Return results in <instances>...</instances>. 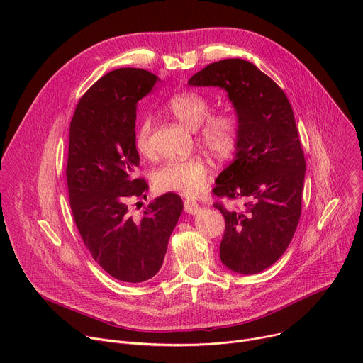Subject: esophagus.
<instances>
[{
  "label": "esophagus",
  "instance_id": "esophagus-1",
  "mask_svg": "<svg viewBox=\"0 0 363 363\" xmlns=\"http://www.w3.org/2000/svg\"><path fill=\"white\" fill-rule=\"evenodd\" d=\"M184 208H185V213H189V214H196L201 207L197 201L194 200H185L184 201Z\"/></svg>",
  "mask_w": 363,
  "mask_h": 363
}]
</instances>
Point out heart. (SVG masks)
<instances>
[{"mask_svg":"<svg viewBox=\"0 0 363 363\" xmlns=\"http://www.w3.org/2000/svg\"><path fill=\"white\" fill-rule=\"evenodd\" d=\"M166 112L185 127L196 130L204 150L216 159H228L236 150L239 141V121L230 112H211L210 101L201 93L186 90L174 94L166 102ZM152 119L143 116L135 127L134 143L140 155L152 153ZM208 177L207 163L192 156L172 159L160 166L153 175L160 191H174L184 196H196L206 186Z\"/></svg>","mask_w":363,"mask_h":363,"instance_id":"b5f03b06","label":"heart"}]
</instances>
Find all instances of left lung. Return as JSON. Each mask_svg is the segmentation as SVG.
<instances>
[{
	"instance_id": "1",
	"label": "left lung",
	"mask_w": 363,
	"mask_h": 363,
	"mask_svg": "<svg viewBox=\"0 0 363 363\" xmlns=\"http://www.w3.org/2000/svg\"><path fill=\"white\" fill-rule=\"evenodd\" d=\"M188 84L223 89L236 111L235 157L213 192L247 203L242 211L214 204L226 220L220 259L235 273L257 274L284 254L301 217L305 157L292 106L269 76L240 58L208 64Z\"/></svg>"
}]
</instances>
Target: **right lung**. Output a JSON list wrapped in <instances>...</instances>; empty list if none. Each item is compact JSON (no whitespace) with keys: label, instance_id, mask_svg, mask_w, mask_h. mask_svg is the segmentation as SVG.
Returning <instances> with one entry per match:
<instances>
[{"label":"right lung","instance_id":"1","mask_svg":"<svg viewBox=\"0 0 363 363\" xmlns=\"http://www.w3.org/2000/svg\"><path fill=\"white\" fill-rule=\"evenodd\" d=\"M157 82L141 68L113 69L84 93L69 124L65 172L74 222L93 259L128 283L157 274L184 208L178 194L166 192L140 219L128 214V199L146 197L149 189L134 178L137 102Z\"/></svg>","mask_w":363,"mask_h":363}]
</instances>
